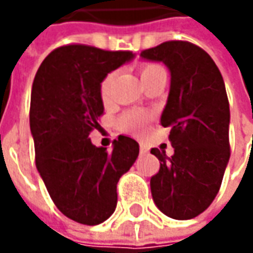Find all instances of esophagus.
Here are the masks:
<instances>
[{
    "label": "esophagus",
    "instance_id": "34e87169",
    "mask_svg": "<svg viewBox=\"0 0 253 253\" xmlns=\"http://www.w3.org/2000/svg\"><path fill=\"white\" fill-rule=\"evenodd\" d=\"M139 151H141V155H146V153L149 152V149H148V146H146V145H141Z\"/></svg>",
    "mask_w": 253,
    "mask_h": 253
}]
</instances>
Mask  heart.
Returning a JSON list of instances; mask_svg holds the SVG:
<instances>
[{
    "mask_svg": "<svg viewBox=\"0 0 253 253\" xmlns=\"http://www.w3.org/2000/svg\"><path fill=\"white\" fill-rule=\"evenodd\" d=\"M139 74H141L142 83L149 80L152 77L158 76V74H166L165 69L161 64L158 63H142L139 66ZM115 73H108L104 79H102L101 84H100V94L104 101L108 100L110 97V90H111V84L114 82ZM149 122V117L146 114L141 111H126L122 114L118 120L120 128L122 131L128 132H142Z\"/></svg>",
    "mask_w": 253,
    "mask_h": 253,
    "instance_id": "obj_1",
    "label": "heart"
}]
</instances>
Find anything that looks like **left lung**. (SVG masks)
Here are the masks:
<instances>
[{
  "label": "left lung",
  "instance_id": "1",
  "mask_svg": "<svg viewBox=\"0 0 253 253\" xmlns=\"http://www.w3.org/2000/svg\"><path fill=\"white\" fill-rule=\"evenodd\" d=\"M141 56L163 62L171 77L161 124L170 128L174 153L168 158L158 148L151 149L161 162L151 177L152 197L170 218H194L215 199L231 155L224 80L210 54L186 41L163 42Z\"/></svg>",
  "mask_w": 253,
  "mask_h": 253
}]
</instances>
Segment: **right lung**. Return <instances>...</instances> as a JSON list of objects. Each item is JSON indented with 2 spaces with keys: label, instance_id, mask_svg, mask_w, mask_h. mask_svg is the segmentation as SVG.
<instances>
[{
  "label": "right lung",
  "instance_id": "right-lung-1",
  "mask_svg": "<svg viewBox=\"0 0 253 253\" xmlns=\"http://www.w3.org/2000/svg\"><path fill=\"white\" fill-rule=\"evenodd\" d=\"M133 57L129 50L66 44L46 56L32 84L29 124L35 163L54 206L67 218L97 225L117 207V183L139 155L120 135L112 151L88 138L104 114L100 84Z\"/></svg>",
  "mask_w": 253,
  "mask_h": 253
}]
</instances>
